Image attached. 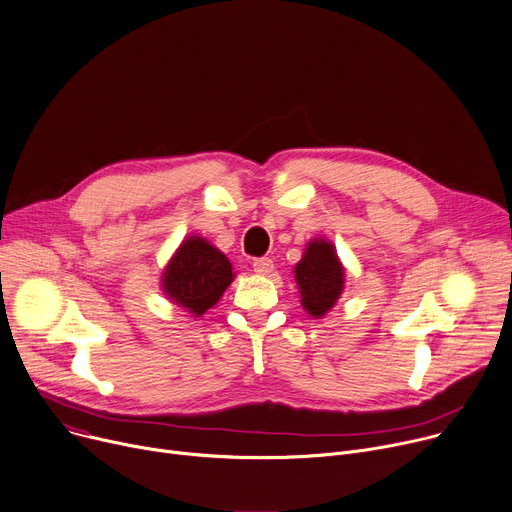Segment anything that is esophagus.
Wrapping results in <instances>:
<instances>
[{
	"mask_svg": "<svg viewBox=\"0 0 512 512\" xmlns=\"http://www.w3.org/2000/svg\"><path fill=\"white\" fill-rule=\"evenodd\" d=\"M252 266H254V272H258V274H270L272 268H274V264H272L270 258H256V260L252 262Z\"/></svg>",
	"mask_w": 512,
	"mask_h": 512,
	"instance_id": "1",
	"label": "esophagus"
}]
</instances>
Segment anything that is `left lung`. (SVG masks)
<instances>
[{"instance_id":"obj_1","label":"left lung","mask_w":512,"mask_h":512,"mask_svg":"<svg viewBox=\"0 0 512 512\" xmlns=\"http://www.w3.org/2000/svg\"><path fill=\"white\" fill-rule=\"evenodd\" d=\"M295 281L305 311L313 318H322L336 303L344 285V268L334 246L324 240L311 242L295 266Z\"/></svg>"}]
</instances>
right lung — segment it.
Wrapping results in <instances>:
<instances>
[{
    "label": "right lung",
    "mask_w": 512,
    "mask_h": 512,
    "mask_svg": "<svg viewBox=\"0 0 512 512\" xmlns=\"http://www.w3.org/2000/svg\"><path fill=\"white\" fill-rule=\"evenodd\" d=\"M233 281L231 264L203 238H188L164 272L166 293L194 316L213 307Z\"/></svg>",
    "instance_id": "obj_1"
}]
</instances>
